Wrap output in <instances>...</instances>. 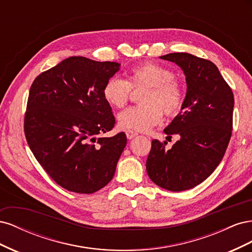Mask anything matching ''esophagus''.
Segmentation results:
<instances>
[{
	"mask_svg": "<svg viewBox=\"0 0 252 252\" xmlns=\"http://www.w3.org/2000/svg\"><path fill=\"white\" fill-rule=\"evenodd\" d=\"M126 136H127L128 140H132V139L135 138V136H138V133H136L135 131H132V130H127L126 131Z\"/></svg>",
	"mask_w": 252,
	"mask_h": 252,
	"instance_id": "esophagus-1",
	"label": "esophagus"
}]
</instances>
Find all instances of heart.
Returning <instances> with one entry per match:
<instances>
[{"mask_svg": "<svg viewBox=\"0 0 252 252\" xmlns=\"http://www.w3.org/2000/svg\"><path fill=\"white\" fill-rule=\"evenodd\" d=\"M127 75V81L119 77L110 78L103 88L105 101L114 108H122L127 104L131 87L147 88L141 98L143 105L131 106L118 116L122 128L143 132L161 123L163 111L167 116L179 112L184 94L169 68L145 62L132 67Z\"/></svg>", "mask_w": 252, "mask_h": 252, "instance_id": "b5f03b06", "label": "heart"}]
</instances>
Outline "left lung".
<instances>
[{
	"instance_id": "left-lung-1",
	"label": "left lung",
	"mask_w": 252,
	"mask_h": 252,
	"mask_svg": "<svg viewBox=\"0 0 252 252\" xmlns=\"http://www.w3.org/2000/svg\"><path fill=\"white\" fill-rule=\"evenodd\" d=\"M175 63L186 77L187 91L181 112L164 129L179 134L170 149L154 140L146 161L150 180L170 191L201 184L216 170L231 138L234 98L218 67L186 52L159 57Z\"/></svg>"
}]
</instances>
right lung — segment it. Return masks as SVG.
Instances as JSON below:
<instances>
[{"label":"right lung","mask_w":252,"mask_h":252,"mask_svg":"<svg viewBox=\"0 0 252 252\" xmlns=\"http://www.w3.org/2000/svg\"><path fill=\"white\" fill-rule=\"evenodd\" d=\"M117 62L70 57L37 75L30 87L24 130L37 162L57 184L77 193H94L116 172L127 138H110L116 123L103 96Z\"/></svg>","instance_id":"obj_1"}]
</instances>
